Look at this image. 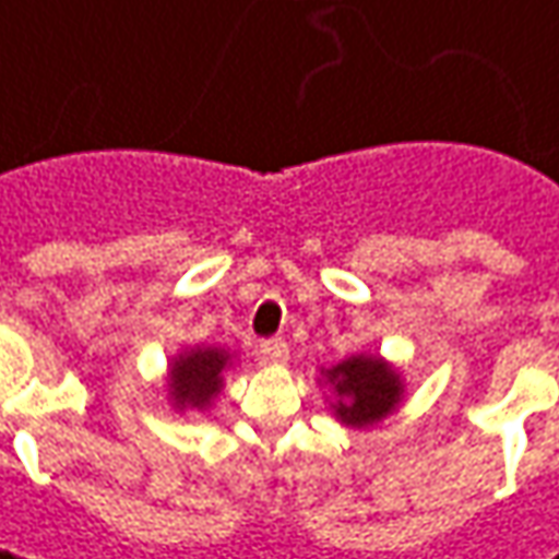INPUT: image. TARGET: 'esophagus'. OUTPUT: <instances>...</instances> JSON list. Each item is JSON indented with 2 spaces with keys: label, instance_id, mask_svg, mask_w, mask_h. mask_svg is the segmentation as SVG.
<instances>
[{
  "label": "esophagus",
  "instance_id": "1",
  "mask_svg": "<svg viewBox=\"0 0 559 559\" xmlns=\"http://www.w3.org/2000/svg\"><path fill=\"white\" fill-rule=\"evenodd\" d=\"M287 357H290V347H287V342H281V338H269V342L259 345V360L262 364H284Z\"/></svg>",
  "mask_w": 559,
  "mask_h": 559
}]
</instances>
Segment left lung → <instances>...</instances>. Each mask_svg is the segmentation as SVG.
Here are the masks:
<instances>
[{
	"instance_id": "8db88e82",
	"label": "left lung",
	"mask_w": 559,
	"mask_h": 559,
	"mask_svg": "<svg viewBox=\"0 0 559 559\" xmlns=\"http://www.w3.org/2000/svg\"><path fill=\"white\" fill-rule=\"evenodd\" d=\"M335 392L332 414L345 427L370 430L405 402L402 370L379 354H350L332 370H319Z\"/></svg>"
}]
</instances>
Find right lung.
<instances>
[{
  "instance_id": "obj_1",
  "label": "right lung",
  "mask_w": 559,
  "mask_h": 559,
  "mask_svg": "<svg viewBox=\"0 0 559 559\" xmlns=\"http://www.w3.org/2000/svg\"><path fill=\"white\" fill-rule=\"evenodd\" d=\"M234 367V354L224 347L195 345L180 350L167 364V399L174 408L186 411H209L214 399L224 389V373Z\"/></svg>"
}]
</instances>
